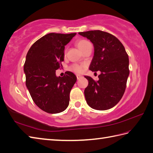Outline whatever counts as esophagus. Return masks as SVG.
Instances as JSON below:
<instances>
[{
    "mask_svg": "<svg viewBox=\"0 0 153 153\" xmlns=\"http://www.w3.org/2000/svg\"><path fill=\"white\" fill-rule=\"evenodd\" d=\"M82 75H80V74H77V75H76V78H77L78 80L80 79V78H82Z\"/></svg>",
    "mask_w": 153,
    "mask_h": 153,
    "instance_id": "1",
    "label": "esophagus"
}]
</instances>
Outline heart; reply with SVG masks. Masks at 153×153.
Listing matches in <instances>:
<instances>
[{
    "label": "heart",
    "instance_id": "b5f03b06",
    "mask_svg": "<svg viewBox=\"0 0 153 153\" xmlns=\"http://www.w3.org/2000/svg\"><path fill=\"white\" fill-rule=\"evenodd\" d=\"M76 44L78 48L82 51V52H83V51L85 50L88 46L91 45V43L89 41H88V40H84V39L77 40ZM84 65H79V64L74 63L69 67V69L71 71H73V72H74L75 73L79 74L82 72L84 70Z\"/></svg>",
    "mask_w": 153,
    "mask_h": 153
}]
</instances>
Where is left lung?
Instances as JSON below:
<instances>
[{
	"label": "left lung",
	"instance_id": "left-lung-1",
	"mask_svg": "<svg viewBox=\"0 0 153 153\" xmlns=\"http://www.w3.org/2000/svg\"><path fill=\"white\" fill-rule=\"evenodd\" d=\"M93 43L94 56L89 69L101 71L99 80L85 76L88 85L84 90L88 105L96 110H107L115 106L126 87L129 58L123 44L116 36L100 30L80 32Z\"/></svg>",
	"mask_w": 153,
	"mask_h": 153
}]
</instances>
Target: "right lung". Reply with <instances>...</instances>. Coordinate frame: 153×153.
<instances>
[{
    "instance_id": "1",
    "label": "right lung",
    "mask_w": 153,
    "mask_h": 153,
    "mask_svg": "<svg viewBox=\"0 0 153 153\" xmlns=\"http://www.w3.org/2000/svg\"><path fill=\"white\" fill-rule=\"evenodd\" d=\"M76 34H47L36 40L27 53L26 86L35 103L48 113H61L69 105L76 76L67 71L63 77H57L56 71L62 66L65 46Z\"/></svg>"
}]
</instances>
